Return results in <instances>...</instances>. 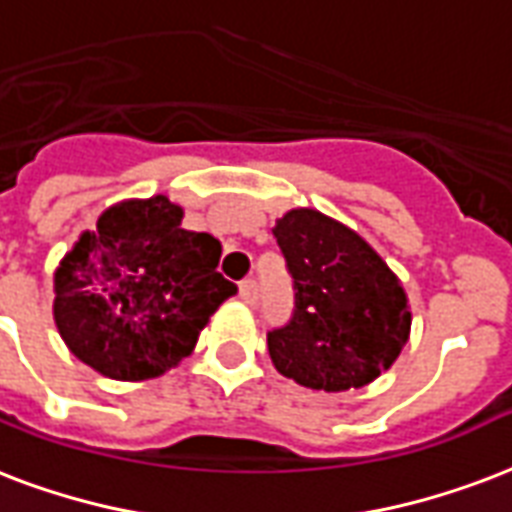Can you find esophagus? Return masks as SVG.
<instances>
[{"label": "esophagus", "mask_w": 512, "mask_h": 512, "mask_svg": "<svg viewBox=\"0 0 512 512\" xmlns=\"http://www.w3.org/2000/svg\"><path fill=\"white\" fill-rule=\"evenodd\" d=\"M239 295L244 303H255L257 300V284L255 279H244V282L239 284Z\"/></svg>", "instance_id": "1"}]
</instances>
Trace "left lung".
Instances as JSON below:
<instances>
[{"label": "left lung", "mask_w": 512, "mask_h": 512, "mask_svg": "<svg viewBox=\"0 0 512 512\" xmlns=\"http://www.w3.org/2000/svg\"><path fill=\"white\" fill-rule=\"evenodd\" d=\"M273 236L295 279L292 319L268 333L276 370L317 392L376 381L411 335L397 273L357 230L317 209H290Z\"/></svg>", "instance_id": "obj_1"}]
</instances>
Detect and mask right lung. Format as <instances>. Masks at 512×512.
Instances as JSON below:
<instances>
[{
  "label": "right lung",
  "instance_id": "add662e5",
  "mask_svg": "<svg viewBox=\"0 0 512 512\" xmlns=\"http://www.w3.org/2000/svg\"><path fill=\"white\" fill-rule=\"evenodd\" d=\"M166 195L109 206L53 273V319L74 357L115 381H144L195 349L236 295L217 273L220 241L182 228Z\"/></svg>",
  "mask_w": 512,
  "mask_h": 512
}]
</instances>
